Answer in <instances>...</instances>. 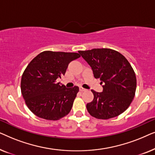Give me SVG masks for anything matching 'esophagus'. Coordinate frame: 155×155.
Listing matches in <instances>:
<instances>
[{
    "instance_id": "34e87169",
    "label": "esophagus",
    "mask_w": 155,
    "mask_h": 155,
    "mask_svg": "<svg viewBox=\"0 0 155 155\" xmlns=\"http://www.w3.org/2000/svg\"><path fill=\"white\" fill-rule=\"evenodd\" d=\"M80 92H84V91H86V89H84L83 87H80Z\"/></svg>"
}]
</instances>
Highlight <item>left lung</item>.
Listing matches in <instances>:
<instances>
[{"mask_svg": "<svg viewBox=\"0 0 155 155\" xmlns=\"http://www.w3.org/2000/svg\"><path fill=\"white\" fill-rule=\"evenodd\" d=\"M79 54L92 68L95 78L104 84L102 92L91 90L94 99L87 104L93 117L109 119L128 109L134 98L136 76L128 60L119 52L110 48L79 51Z\"/></svg>", "mask_w": 155, "mask_h": 155, "instance_id": "8db88e82", "label": "left lung"}]
</instances>
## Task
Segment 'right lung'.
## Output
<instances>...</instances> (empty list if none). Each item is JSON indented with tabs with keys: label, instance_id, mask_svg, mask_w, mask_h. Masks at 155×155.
Returning a JSON list of instances; mask_svg holds the SVG:
<instances>
[{
	"label": "right lung",
	"instance_id": "right-lung-1",
	"mask_svg": "<svg viewBox=\"0 0 155 155\" xmlns=\"http://www.w3.org/2000/svg\"><path fill=\"white\" fill-rule=\"evenodd\" d=\"M80 57L78 53L45 51L29 63L21 79V92L34 114L56 120L69 114L79 87L66 88L56 80L65 75L71 61Z\"/></svg>",
	"mask_w": 155,
	"mask_h": 155
}]
</instances>
